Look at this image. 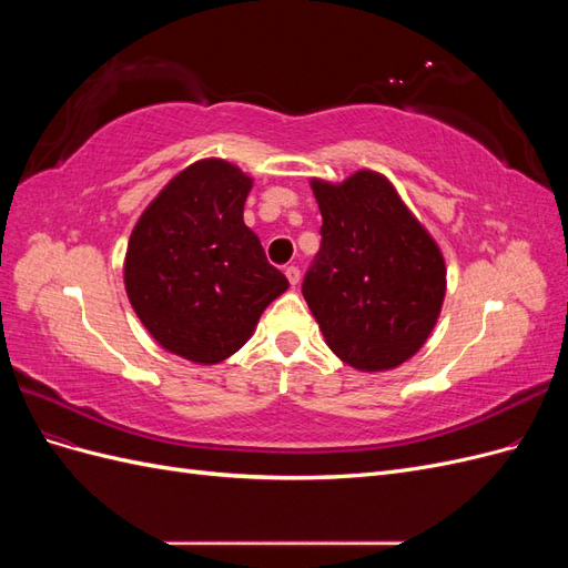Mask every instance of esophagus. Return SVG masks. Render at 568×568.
Returning <instances> with one entry per match:
<instances>
[{
  "instance_id": "1",
  "label": "esophagus",
  "mask_w": 568,
  "mask_h": 568,
  "mask_svg": "<svg viewBox=\"0 0 568 568\" xmlns=\"http://www.w3.org/2000/svg\"><path fill=\"white\" fill-rule=\"evenodd\" d=\"M284 272H286V280L291 286H296L301 282V270L296 265H288Z\"/></svg>"
}]
</instances>
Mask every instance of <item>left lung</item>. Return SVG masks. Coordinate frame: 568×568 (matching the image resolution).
Here are the masks:
<instances>
[{
  "label": "left lung",
  "instance_id": "obj_1",
  "mask_svg": "<svg viewBox=\"0 0 568 568\" xmlns=\"http://www.w3.org/2000/svg\"><path fill=\"white\" fill-rule=\"evenodd\" d=\"M322 244L303 298L343 363L359 372L403 365L434 332L445 261L422 222L379 173L313 180Z\"/></svg>",
  "mask_w": 568,
  "mask_h": 568
}]
</instances>
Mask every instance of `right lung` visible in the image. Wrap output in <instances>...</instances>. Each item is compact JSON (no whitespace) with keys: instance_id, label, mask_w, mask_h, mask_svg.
<instances>
[{"instance_id":"1","label":"right lung","mask_w":568,"mask_h":568,"mask_svg":"<svg viewBox=\"0 0 568 568\" xmlns=\"http://www.w3.org/2000/svg\"><path fill=\"white\" fill-rule=\"evenodd\" d=\"M253 180L222 159L184 168L136 220L125 291L146 332L199 365L251 338L265 307L288 288L244 225Z\"/></svg>"}]
</instances>
